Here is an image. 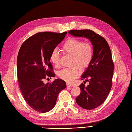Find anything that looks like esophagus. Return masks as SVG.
I'll return each mask as SVG.
<instances>
[{
    "label": "esophagus",
    "instance_id": "esophagus-1",
    "mask_svg": "<svg viewBox=\"0 0 132 132\" xmlns=\"http://www.w3.org/2000/svg\"><path fill=\"white\" fill-rule=\"evenodd\" d=\"M66 84H67V86H68V87H73V85L70 84L69 82H67Z\"/></svg>",
    "mask_w": 132,
    "mask_h": 132
}]
</instances>
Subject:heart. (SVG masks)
<instances>
[{
  "mask_svg": "<svg viewBox=\"0 0 132 132\" xmlns=\"http://www.w3.org/2000/svg\"><path fill=\"white\" fill-rule=\"evenodd\" d=\"M62 51L64 54L73 55V64L75 65L70 68L60 71L58 77L63 80L70 82L80 75L82 71L81 66L85 69L90 64L94 55L93 47L90 42L70 38L63 44ZM50 60L55 67L59 66V55L57 50L52 52Z\"/></svg>",
  "mask_w": 132,
  "mask_h": 132,
  "instance_id": "1",
  "label": "heart"
}]
</instances>
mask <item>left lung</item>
<instances>
[{"instance_id": "left-lung-1", "label": "left lung", "mask_w": 132, "mask_h": 132, "mask_svg": "<svg viewBox=\"0 0 132 132\" xmlns=\"http://www.w3.org/2000/svg\"><path fill=\"white\" fill-rule=\"evenodd\" d=\"M68 32L89 39L93 45V60L81 77L89 84L80 85L81 93L75 99L82 109L93 110L104 102L112 85L114 64L110 48L104 38L92 30H73Z\"/></svg>"}]
</instances>
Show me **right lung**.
Wrapping results in <instances>:
<instances>
[{
  "label": "right lung",
  "instance_id": "obj_1",
  "mask_svg": "<svg viewBox=\"0 0 132 132\" xmlns=\"http://www.w3.org/2000/svg\"><path fill=\"white\" fill-rule=\"evenodd\" d=\"M67 34L37 33L27 38L19 50L17 71L20 89L28 105L39 112L52 109L59 92L66 87L65 81L62 79L47 84L43 80L55 77L50 55Z\"/></svg>",
  "mask_w": 132,
  "mask_h": 132
}]
</instances>
